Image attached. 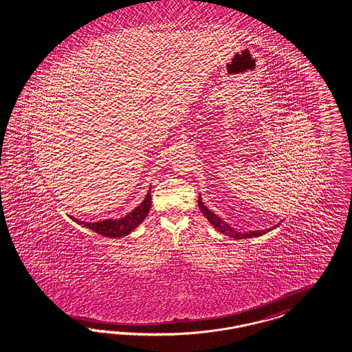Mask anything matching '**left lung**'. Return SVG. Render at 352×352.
Instances as JSON below:
<instances>
[{"instance_id": "8db88e82", "label": "left lung", "mask_w": 352, "mask_h": 352, "mask_svg": "<svg viewBox=\"0 0 352 352\" xmlns=\"http://www.w3.org/2000/svg\"><path fill=\"white\" fill-rule=\"evenodd\" d=\"M199 206H200V210L202 211V214L208 218V220H209L210 223H211L215 228L218 229L220 233H223L224 236L234 238V239L258 237V236H263V234H265L266 232H269V230H272V229H273L269 228L266 229V230H251V232H248V233L236 232V230L232 228V227H229L228 224H227L224 220H221V219L219 218L218 215H215L212 211H210V210L208 209L204 204H202L201 197H199ZM276 227H278V226H276Z\"/></svg>"}]
</instances>
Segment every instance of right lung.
Wrapping results in <instances>:
<instances>
[{"mask_svg": "<svg viewBox=\"0 0 352 352\" xmlns=\"http://www.w3.org/2000/svg\"><path fill=\"white\" fill-rule=\"evenodd\" d=\"M151 190H148L144 200L140 206H137L133 211H131L128 215H125L124 218L119 219V220H111V219H106L102 221H95V223H87V221H82L78 220L73 217L74 221L78 224L87 227L91 230H94L96 233L104 236V237H124L126 234H129L132 230L137 228L141 223H142L144 218L147 217L148 211L151 209Z\"/></svg>", "mask_w": 352, "mask_h": 352, "instance_id": "add662e5", "label": "right lung"}]
</instances>
